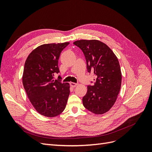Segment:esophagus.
Returning a JSON list of instances; mask_svg holds the SVG:
<instances>
[{
	"mask_svg": "<svg viewBox=\"0 0 152 152\" xmlns=\"http://www.w3.org/2000/svg\"><path fill=\"white\" fill-rule=\"evenodd\" d=\"M70 85L72 86V87H76L78 84H77V83H74V82H71V83H70Z\"/></svg>",
	"mask_w": 152,
	"mask_h": 152,
	"instance_id": "1",
	"label": "esophagus"
}]
</instances>
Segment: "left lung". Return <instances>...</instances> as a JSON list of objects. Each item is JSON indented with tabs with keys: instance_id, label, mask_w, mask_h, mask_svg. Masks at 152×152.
I'll return each mask as SVG.
<instances>
[{
	"instance_id": "obj_1",
	"label": "left lung",
	"mask_w": 152,
	"mask_h": 152,
	"mask_svg": "<svg viewBox=\"0 0 152 152\" xmlns=\"http://www.w3.org/2000/svg\"><path fill=\"white\" fill-rule=\"evenodd\" d=\"M73 44L83 52L87 72L95 76L94 83L87 86L82 98L84 107L95 114L107 112L116 102L121 87L118 59L107 45L98 40H77Z\"/></svg>"
}]
</instances>
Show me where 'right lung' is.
<instances>
[{"label": "right lung", "instance_id": "1", "mask_svg": "<svg viewBox=\"0 0 152 152\" xmlns=\"http://www.w3.org/2000/svg\"><path fill=\"white\" fill-rule=\"evenodd\" d=\"M69 42L47 44L35 49L25 63L23 84L35 109L40 114L54 117L65 110L70 86L54 80L59 72L58 59Z\"/></svg>", "mask_w": 152, "mask_h": 152}]
</instances>
